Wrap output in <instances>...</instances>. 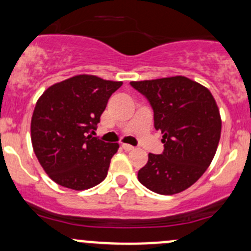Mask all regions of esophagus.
<instances>
[{"label":"esophagus","instance_id":"obj_1","mask_svg":"<svg viewBox=\"0 0 251 251\" xmlns=\"http://www.w3.org/2000/svg\"><path fill=\"white\" fill-rule=\"evenodd\" d=\"M122 148L125 151H126V152H129V151H133L134 150V147L131 146V145H126V144H123L122 145Z\"/></svg>","mask_w":251,"mask_h":251}]
</instances>
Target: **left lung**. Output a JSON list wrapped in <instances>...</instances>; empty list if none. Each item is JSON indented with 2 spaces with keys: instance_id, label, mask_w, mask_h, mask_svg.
<instances>
[{
  "instance_id": "left-lung-1",
  "label": "left lung",
  "mask_w": 251,
  "mask_h": 251,
  "mask_svg": "<svg viewBox=\"0 0 251 251\" xmlns=\"http://www.w3.org/2000/svg\"><path fill=\"white\" fill-rule=\"evenodd\" d=\"M154 112L163 134L161 154H148L140 183L161 195L188 189L211 165L222 133L219 109L208 88L185 76L131 81Z\"/></svg>"
}]
</instances>
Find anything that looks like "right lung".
Masks as SVG:
<instances>
[{
    "label": "right lung",
    "instance_id": "obj_1",
    "mask_svg": "<svg viewBox=\"0 0 251 251\" xmlns=\"http://www.w3.org/2000/svg\"><path fill=\"white\" fill-rule=\"evenodd\" d=\"M122 81L75 75L50 86L39 97L31 120L34 154L48 176L73 190L103 182L117 142L92 137L111 94Z\"/></svg>",
    "mask_w": 251,
    "mask_h": 251
}]
</instances>
